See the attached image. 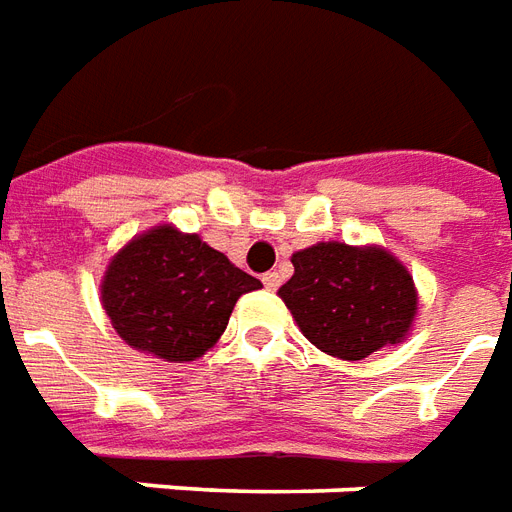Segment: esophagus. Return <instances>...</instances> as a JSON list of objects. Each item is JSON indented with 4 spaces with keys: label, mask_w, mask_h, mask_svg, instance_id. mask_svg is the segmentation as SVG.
Segmentation results:
<instances>
[{
    "label": "esophagus",
    "mask_w": 512,
    "mask_h": 512,
    "mask_svg": "<svg viewBox=\"0 0 512 512\" xmlns=\"http://www.w3.org/2000/svg\"><path fill=\"white\" fill-rule=\"evenodd\" d=\"M263 285H266L268 290H277L279 285H282V277H279L277 271H268V274H263Z\"/></svg>",
    "instance_id": "1"
}]
</instances>
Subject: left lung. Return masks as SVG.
Returning a JSON list of instances; mask_svg holds the SVG:
<instances>
[{
  "mask_svg": "<svg viewBox=\"0 0 512 512\" xmlns=\"http://www.w3.org/2000/svg\"><path fill=\"white\" fill-rule=\"evenodd\" d=\"M293 277L279 299L323 354L359 362L403 343L417 321L414 277L389 249L318 241L290 257Z\"/></svg>",
  "mask_w": 512,
  "mask_h": 512,
  "instance_id": "8db88e82",
  "label": "left lung"
}]
</instances>
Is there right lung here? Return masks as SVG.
Instances as JSON below:
<instances>
[{"label":"right lung","mask_w":512,"mask_h":512,"mask_svg":"<svg viewBox=\"0 0 512 512\" xmlns=\"http://www.w3.org/2000/svg\"><path fill=\"white\" fill-rule=\"evenodd\" d=\"M263 288L197 233L156 224L117 249L101 279L115 332L134 351L194 362L219 343L235 301Z\"/></svg>","instance_id":"obj_1"}]
</instances>
